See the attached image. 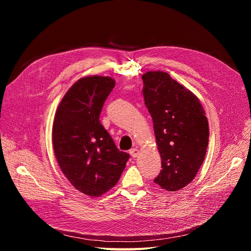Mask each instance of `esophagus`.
I'll list each match as a JSON object with an SVG mask.
<instances>
[{"instance_id":"obj_1","label":"esophagus","mask_w":251,"mask_h":251,"mask_svg":"<svg viewBox=\"0 0 251 251\" xmlns=\"http://www.w3.org/2000/svg\"><path fill=\"white\" fill-rule=\"evenodd\" d=\"M130 154H131V156L133 157V158H137V156H138V154H139V150L138 149H132L131 151H130Z\"/></svg>"}]
</instances>
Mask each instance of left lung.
<instances>
[{
  "mask_svg": "<svg viewBox=\"0 0 251 251\" xmlns=\"http://www.w3.org/2000/svg\"><path fill=\"white\" fill-rule=\"evenodd\" d=\"M144 103L154 124L161 156V172L154 182L166 191L191 183L204 161L208 146V123L197 96L169 73L142 75Z\"/></svg>",
  "mask_w": 251,
  "mask_h": 251,
  "instance_id": "8db88e82",
  "label": "left lung"
}]
</instances>
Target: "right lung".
Wrapping results in <instances>:
<instances>
[{
  "mask_svg": "<svg viewBox=\"0 0 251 251\" xmlns=\"http://www.w3.org/2000/svg\"><path fill=\"white\" fill-rule=\"evenodd\" d=\"M115 80L87 76L68 90L56 110L52 142L60 170L71 184L91 197L116 185L130 155L117 149L100 115Z\"/></svg>",
  "mask_w": 251,
  "mask_h": 251,
  "instance_id": "add662e5",
  "label": "right lung"
}]
</instances>
